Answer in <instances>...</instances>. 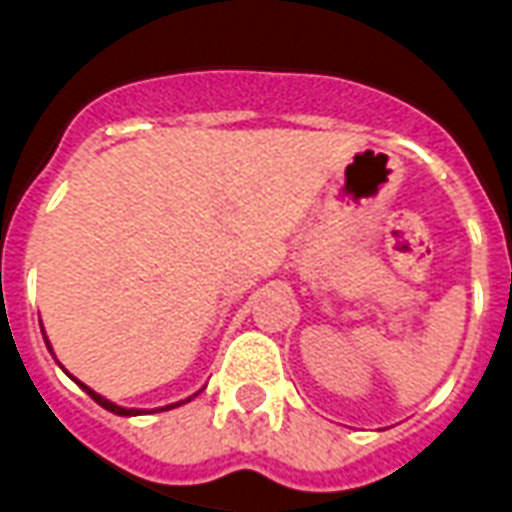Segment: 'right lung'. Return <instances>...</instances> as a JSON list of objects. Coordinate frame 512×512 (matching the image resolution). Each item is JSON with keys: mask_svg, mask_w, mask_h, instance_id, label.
<instances>
[{"mask_svg": "<svg viewBox=\"0 0 512 512\" xmlns=\"http://www.w3.org/2000/svg\"><path fill=\"white\" fill-rule=\"evenodd\" d=\"M49 351H51V345H49ZM84 389V392H87V395L93 397L95 403H98V406H104L106 411H112V414H117V417H136V414H142V408H123V406H115V403H112V400H106V397H101L98 395V392H93V389H90V386L87 384H79ZM191 400V397H189ZM183 403H186V400H183ZM175 406H180V403H172V406H167V408H161V411H169V408H175Z\"/></svg>", "mask_w": 512, "mask_h": 512, "instance_id": "add662e5", "label": "right lung"}]
</instances>
